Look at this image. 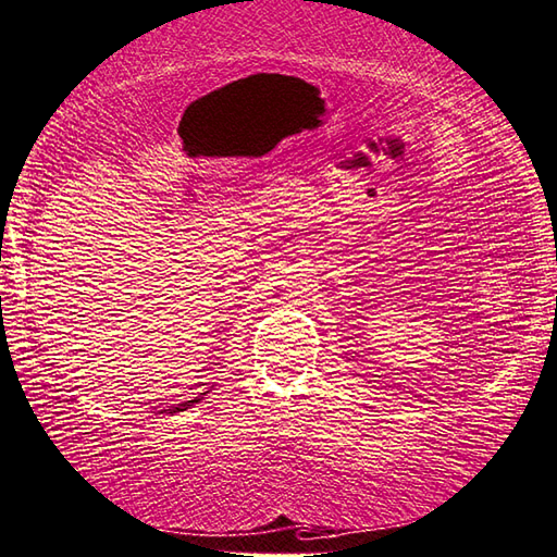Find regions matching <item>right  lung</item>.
Masks as SVG:
<instances>
[{
  "instance_id": "add662e5",
  "label": "right lung",
  "mask_w": 557,
  "mask_h": 557,
  "mask_svg": "<svg viewBox=\"0 0 557 557\" xmlns=\"http://www.w3.org/2000/svg\"><path fill=\"white\" fill-rule=\"evenodd\" d=\"M202 396H198V398H193V400H185V403H178L176 408H171V412H181V410H188L190 406H195V403H198Z\"/></svg>"
}]
</instances>
